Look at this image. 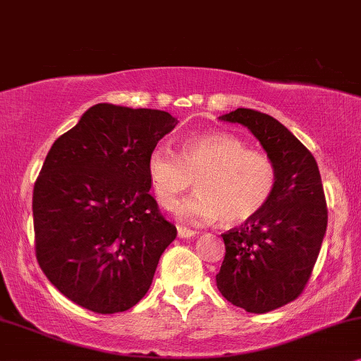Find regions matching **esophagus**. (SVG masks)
I'll return each instance as SVG.
<instances>
[{"label": "esophagus", "mask_w": 361, "mask_h": 361, "mask_svg": "<svg viewBox=\"0 0 361 361\" xmlns=\"http://www.w3.org/2000/svg\"><path fill=\"white\" fill-rule=\"evenodd\" d=\"M196 234H198V233H196V231H191L188 228H183V226H178V238L191 239V238H195Z\"/></svg>", "instance_id": "1"}]
</instances>
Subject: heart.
I'll list each match as a JSON object with an SVG mask.
<instances>
[{
	"label": "heart",
	"instance_id": "1",
	"mask_svg": "<svg viewBox=\"0 0 361 361\" xmlns=\"http://www.w3.org/2000/svg\"><path fill=\"white\" fill-rule=\"evenodd\" d=\"M147 173L158 204L171 209L178 196L193 183V195L176 204L178 218L211 223L223 218L239 224L254 218L271 201L277 170L266 153L249 150L241 138L213 132L186 138L180 153L152 148Z\"/></svg>",
	"mask_w": 361,
	"mask_h": 361
}]
</instances>
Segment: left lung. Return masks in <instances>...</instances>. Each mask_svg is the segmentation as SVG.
<instances>
[{
    "mask_svg": "<svg viewBox=\"0 0 361 361\" xmlns=\"http://www.w3.org/2000/svg\"><path fill=\"white\" fill-rule=\"evenodd\" d=\"M219 120L247 127L277 170L266 208L221 234L226 254L216 276L226 300L266 314L302 294L319 257L329 219L320 171L314 155L271 115L238 109Z\"/></svg>",
    "mask_w": 361,
    "mask_h": 361,
    "instance_id": "1",
    "label": "left lung"
}]
</instances>
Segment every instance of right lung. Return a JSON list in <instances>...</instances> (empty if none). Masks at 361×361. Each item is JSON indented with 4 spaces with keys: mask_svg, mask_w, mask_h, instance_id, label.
Here are the masks:
<instances>
[{
    "mask_svg": "<svg viewBox=\"0 0 361 361\" xmlns=\"http://www.w3.org/2000/svg\"><path fill=\"white\" fill-rule=\"evenodd\" d=\"M176 123L163 110L97 104L52 143L32 193L36 257L74 304L115 314L150 289L176 228L148 193L147 157Z\"/></svg>",
    "mask_w": 361,
    "mask_h": 361,
    "instance_id": "add662e5",
    "label": "right lung"
}]
</instances>
